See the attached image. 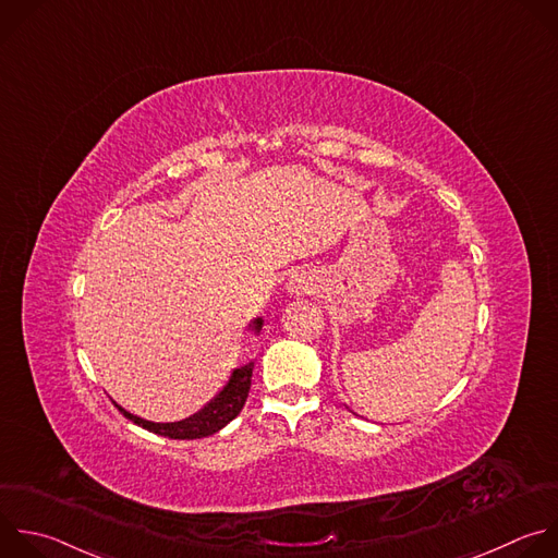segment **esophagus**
<instances>
[{
    "label": "esophagus",
    "instance_id": "1",
    "mask_svg": "<svg viewBox=\"0 0 558 558\" xmlns=\"http://www.w3.org/2000/svg\"><path fill=\"white\" fill-rule=\"evenodd\" d=\"M313 287V278L306 271H295L291 274V278L287 280V293L289 295H302L308 293Z\"/></svg>",
    "mask_w": 558,
    "mask_h": 558
}]
</instances>
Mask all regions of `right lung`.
Returning <instances> with one entry per match:
<instances>
[{
    "label": "right lung",
    "mask_w": 558,
    "mask_h": 558,
    "mask_svg": "<svg viewBox=\"0 0 558 558\" xmlns=\"http://www.w3.org/2000/svg\"><path fill=\"white\" fill-rule=\"evenodd\" d=\"M263 328V317H254L247 324V330L252 335H258ZM252 369H254V361H247L239 367H232V373L228 377V381L221 386V390L193 416L183 418V421H174V423H153L146 418H140L131 412H126L122 405H118L113 401V405L135 425L144 427L146 432H153L157 436L163 438H172V440H197V438H206L217 434L219 429H223L230 421H234L239 416V412L243 410L247 395H250V386H252Z\"/></svg>",
    "instance_id": "right-lung-1"
}]
</instances>
